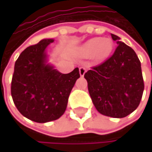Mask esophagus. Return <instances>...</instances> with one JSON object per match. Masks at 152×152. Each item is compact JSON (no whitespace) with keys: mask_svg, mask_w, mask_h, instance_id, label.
Masks as SVG:
<instances>
[{"mask_svg":"<svg viewBox=\"0 0 152 152\" xmlns=\"http://www.w3.org/2000/svg\"><path fill=\"white\" fill-rule=\"evenodd\" d=\"M85 72H86V69L84 67H80L79 68V74H80V76H83L84 74H85Z\"/></svg>","mask_w":152,"mask_h":152,"instance_id":"34e87169","label":"esophagus"}]
</instances>
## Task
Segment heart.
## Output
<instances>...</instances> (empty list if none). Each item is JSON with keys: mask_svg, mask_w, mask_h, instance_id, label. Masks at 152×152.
<instances>
[{"mask_svg": "<svg viewBox=\"0 0 152 152\" xmlns=\"http://www.w3.org/2000/svg\"><path fill=\"white\" fill-rule=\"evenodd\" d=\"M113 49V42L109 39L95 38L88 42L82 47L81 53L83 56L88 57L93 54L99 59L107 56Z\"/></svg>", "mask_w": 152, "mask_h": 152, "instance_id": "obj_1", "label": "heart"}]
</instances>
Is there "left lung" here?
Wrapping results in <instances>:
<instances>
[{"instance_id":"8db88e82","label":"left lung","mask_w":152,"mask_h":152,"mask_svg":"<svg viewBox=\"0 0 152 152\" xmlns=\"http://www.w3.org/2000/svg\"><path fill=\"white\" fill-rule=\"evenodd\" d=\"M117 41L114 53L100 64L84 74L93 105L103 115L123 118L137 109L144 89L141 62L136 52Z\"/></svg>"}]
</instances>
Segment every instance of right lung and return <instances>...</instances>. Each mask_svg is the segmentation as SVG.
Here are the masks:
<instances>
[{
    "mask_svg": "<svg viewBox=\"0 0 152 152\" xmlns=\"http://www.w3.org/2000/svg\"><path fill=\"white\" fill-rule=\"evenodd\" d=\"M53 39H42L24 49L16 60L11 82V96L17 110L27 119L45 123L59 119L65 112L76 81V68L61 74L46 64V48Z\"/></svg>",
    "mask_w": 152,
    "mask_h": 152,
    "instance_id": "1",
    "label": "right lung"
}]
</instances>
